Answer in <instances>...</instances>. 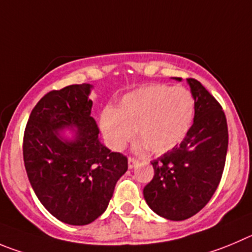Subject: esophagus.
Here are the masks:
<instances>
[{"instance_id":"esophagus-1","label":"esophagus","mask_w":252,"mask_h":252,"mask_svg":"<svg viewBox=\"0 0 252 252\" xmlns=\"http://www.w3.org/2000/svg\"><path fill=\"white\" fill-rule=\"evenodd\" d=\"M138 163H139V161H138L137 159L129 158V159H128V166H129V169H133L134 166L138 165Z\"/></svg>"}]
</instances>
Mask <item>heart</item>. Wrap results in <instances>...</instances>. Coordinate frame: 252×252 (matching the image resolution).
Here are the masks:
<instances>
[{
	"label": "heart",
	"instance_id": "heart-1",
	"mask_svg": "<svg viewBox=\"0 0 252 252\" xmlns=\"http://www.w3.org/2000/svg\"><path fill=\"white\" fill-rule=\"evenodd\" d=\"M194 110V98L188 89L154 84L126 94L115 110H104L100 126L114 150L123 149L137 129L142 139L138 150L149 148L155 154H163L183 142L191 126Z\"/></svg>",
	"mask_w": 252,
	"mask_h": 252
}]
</instances>
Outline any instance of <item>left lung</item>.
<instances>
[{"instance_id": "left-lung-1", "label": "left lung", "mask_w": 252, "mask_h": 252, "mask_svg": "<svg viewBox=\"0 0 252 252\" xmlns=\"http://www.w3.org/2000/svg\"><path fill=\"white\" fill-rule=\"evenodd\" d=\"M187 81L195 102L194 123L179 145L152 161L154 176L143 190L149 208L173 221L191 218L209 203L221 180L229 144L220 103L199 81Z\"/></svg>"}]
</instances>
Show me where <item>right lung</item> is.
Instances as JSON below:
<instances>
[{"label": "right lung", "mask_w": 252, "mask_h": 252, "mask_svg": "<svg viewBox=\"0 0 252 252\" xmlns=\"http://www.w3.org/2000/svg\"><path fill=\"white\" fill-rule=\"evenodd\" d=\"M91 84L51 91L31 112L23 135V161L34 194L60 221L87 225L108 208L128 159L100 143L91 115ZM76 129L73 141L60 137Z\"/></svg>", "instance_id": "right-lung-1"}]
</instances>
